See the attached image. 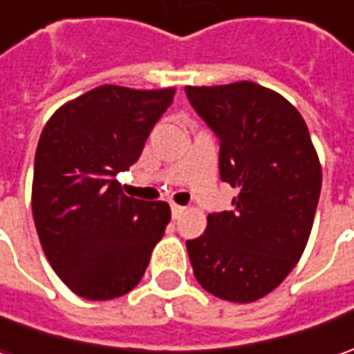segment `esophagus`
Instances as JSON below:
<instances>
[{
	"instance_id": "obj_1",
	"label": "esophagus",
	"mask_w": 354,
	"mask_h": 354,
	"mask_svg": "<svg viewBox=\"0 0 354 354\" xmlns=\"http://www.w3.org/2000/svg\"><path fill=\"white\" fill-rule=\"evenodd\" d=\"M185 212V207H179V205H171V214L173 218H181V214Z\"/></svg>"
}]
</instances>
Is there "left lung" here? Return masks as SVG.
Listing matches in <instances>:
<instances>
[{"mask_svg":"<svg viewBox=\"0 0 354 354\" xmlns=\"http://www.w3.org/2000/svg\"><path fill=\"white\" fill-rule=\"evenodd\" d=\"M221 142V179L238 189L232 211L212 212L187 240L193 274L212 295L250 304L276 290L306 250L321 193V165L301 114L248 80L187 86Z\"/></svg>","mask_w":354,"mask_h":354,"instance_id":"8db88e82","label":"left lung"}]
</instances>
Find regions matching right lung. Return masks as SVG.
I'll return each instance as SVG.
<instances>
[{
    "mask_svg": "<svg viewBox=\"0 0 354 354\" xmlns=\"http://www.w3.org/2000/svg\"><path fill=\"white\" fill-rule=\"evenodd\" d=\"M173 94L106 84L64 104L43 128L35 153V226L48 264L84 299L131 292L169 225L167 203L126 197L116 175L140 159Z\"/></svg>",
    "mask_w": 354,
    "mask_h": 354,
    "instance_id": "add662e5",
    "label": "right lung"
}]
</instances>
